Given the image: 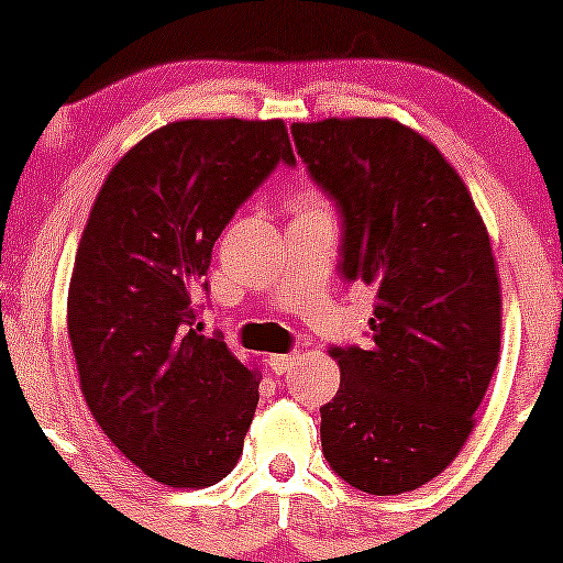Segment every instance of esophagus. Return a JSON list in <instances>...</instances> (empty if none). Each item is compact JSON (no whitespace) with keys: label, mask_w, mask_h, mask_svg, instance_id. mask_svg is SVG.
<instances>
[{"label":"esophagus","mask_w":563,"mask_h":563,"mask_svg":"<svg viewBox=\"0 0 563 563\" xmlns=\"http://www.w3.org/2000/svg\"><path fill=\"white\" fill-rule=\"evenodd\" d=\"M294 365H297V356L294 354H272L269 356V367L275 376H286V373L294 371Z\"/></svg>","instance_id":"34e87169"}]
</instances>
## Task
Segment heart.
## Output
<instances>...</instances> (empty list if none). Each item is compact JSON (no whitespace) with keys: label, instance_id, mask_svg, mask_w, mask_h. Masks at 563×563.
Instances as JSON below:
<instances>
[{"label":"heart","instance_id":"obj_1","mask_svg":"<svg viewBox=\"0 0 563 563\" xmlns=\"http://www.w3.org/2000/svg\"><path fill=\"white\" fill-rule=\"evenodd\" d=\"M313 207H323V203L318 201V198H305V209H313Z\"/></svg>","mask_w":563,"mask_h":563}]
</instances>
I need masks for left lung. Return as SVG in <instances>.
Returning a JSON list of instances; mask_svg holds the SVG:
<instances>
[{"label":"left lung","instance_id":"obj_1","mask_svg":"<svg viewBox=\"0 0 563 563\" xmlns=\"http://www.w3.org/2000/svg\"><path fill=\"white\" fill-rule=\"evenodd\" d=\"M297 155L343 218L345 283L376 288L371 349H332L321 408L334 474L371 496L439 476L474 428L501 351V286L474 198L444 155L395 119L291 124Z\"/></svg>","mask_w":563,"mask_h":563}]
</instances>
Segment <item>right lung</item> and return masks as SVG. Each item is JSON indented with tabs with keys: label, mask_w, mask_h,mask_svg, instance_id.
Wrapping results in <instances>:
<instances>
[{
	"label": "right lung",
	"mask_w": 563,
	"mask_h": 563,
	"mask_svg": "<svg viewBox=\"0 0 563 563\" xmlns=\"http://www.w3.org/2000/svg\"><path fill=\"white\" fill-rule=\"evenodd\" d=\"M277 163L283 119H181L106 176L78 242L67 332L95 422L168 487L231 474L258 406V373L201 334L212 247Z\"/></svg>",
	"instance_id": "1"
}]
</instances>
